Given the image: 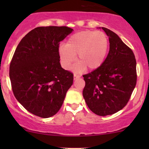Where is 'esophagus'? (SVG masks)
Segmentation results:
<instances>
[{"mask_svg":"<svg viewBox=\"0 0 149 149\" xmlns=\"http://www.w3.org/2000/svg\"><path fill=\"white\" fill-rule=\"evenodd\" d=\"M81 77V76L79 74H74V79H79Z\"/></svg>","mask_w":149,"mask_h":149,"instance_id":"1","label":"esophagus"}]
</instances>
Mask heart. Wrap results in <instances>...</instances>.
I'll return each mask as SVG.
<instances>
[{
    "instance_id": "obj_1",
    "label": "heart",
    "mask_w": 149,
    "mask_h": 149,
    "mask_svg": "<svg viewBox=\"0 0 149 149\" xmlns=\"http://www.w3.org/2000/svg\"><path fill=\"white\" fill-rule=\"evenodd\" d=\"M108 48L109 40L104 32L84 30L70 36L66 45L60 46L58 54L65 69L70 68L77 55V68L93 70L103 64Z\"/></svg>"
}]
</instances>
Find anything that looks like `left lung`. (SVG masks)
Listing matches in <instances>:
<instances>
[{"mask_svg": "<svg viewBox=\"0 0 149 149\" xmlns=\"http://www.w3.org/2000/svg\"><path fill=\"white\" fill-rule=\"evenodd\" d=\"M109 38V52L98 68L83 75V95L89 109L100 116L115 114L123 109L136 85V60L134 52L119 36L102 28Z\"/></svg>", "mask_w": 149, "mask_h": 149, "instance_id": "1", "label": "left lung"}]
</instances>
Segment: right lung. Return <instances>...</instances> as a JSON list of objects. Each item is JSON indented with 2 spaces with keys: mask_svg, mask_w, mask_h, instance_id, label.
<instances>
[{
  "mask_svg": "<svg viewBox=\"0 0 149 149\" xmlns=\"http://www.w3.org/2000/svg\"><path fill=\"white\" fill-rule=\"evenodd\" d=\"M67 26L38 27L19 42L11 59L9 77L17 101L33 115H56L73 83V74L63 69L58 49L72 32Z\"/></svg>",
  "mask_w": 149,
  "mask_h": 149,
  "instance_id": "right-lung-1",
  "label": "right lung"
}]
</instances>
